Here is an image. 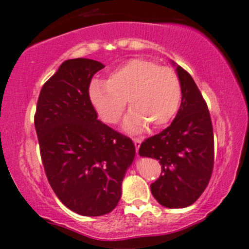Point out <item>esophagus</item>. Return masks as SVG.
<instances>
[{"instance_id":"obj_1","label":"esophagus","mask_w":249,"mask_h":249,"mask_svg":"<svg viewBox=\"0 0 249 249\" xmlns=\"http://www.w3.org/2000/svg\"><path fill=\"white\" fill-rule=\"evenodd\" d=\"M132 141H133V142H134V146H136L137 153H138V150H139V146H141L142 141H141V139H139V138H133Z\"/></svg>"}]
</instances>
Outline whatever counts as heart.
Masks as SVG:
<instances>
[{"label": "heart", "mask_w": 249, "mask_h": 249, "mask_svg": "<svg viewBox=\"0 0 249 249\" xmlns=\"http://www.w3.org/2000/svg\"><path fill=\"white\" fill-rule=\"evenodd\" d=\"M89 96L103 122L116 124L125 105L130 112L125 127L139 132L157 130L176 116L181 101L179 76L171 68L145 58H133L113 70L107 81L91 83Z\"/></svg>", "instance_id": "1"}]
</instances>
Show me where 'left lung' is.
Masks as SVG:
<instances>
[{
    "instance_id": "obj_1",
    "label": "left lung",
    "mask_w": 249,
    "mask_h": 249,
    "mask_svg": "<svg viewBox=\"0 0 249 249\" xmlns=\"http://www.w3.org/2000/svg\"><path fill=\"white\" fill-rule=\"evenodd\" d=\"M181 104L170 126L142 142L139 154L159 160L161 173L151 184L157 201L168 208L187 207L206 190L214 166L210 111L192 76L177 67Z\"/></svg>"
}]
</instances>
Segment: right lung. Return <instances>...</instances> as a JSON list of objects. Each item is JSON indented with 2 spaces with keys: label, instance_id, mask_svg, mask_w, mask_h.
Masks as SVG:
<instances>
[{
  "label": "right lung",
  "instance_id": "obj_1",
  "mask_svg": "<svg viewBox=\"0 0 249 249\" xmlns=\"http://www.w3.org/2000/svg\"><path fill=\"white\" fill-rule=\"evenodd\" d=\"M103 68L88 58L63 62L42 87L34 118L51 188L69 210L85 216L117 206L136 154L128 137L97 119L89 88Z\"/></svg>",
  "mask_w": 249,
  "mask_h": 249
}]
</instances>
